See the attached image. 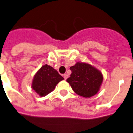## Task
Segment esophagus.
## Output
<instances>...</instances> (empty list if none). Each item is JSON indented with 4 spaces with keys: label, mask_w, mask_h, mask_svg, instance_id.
I'll return each mask as SVG.
<instances>
[{
    "label": "esophagus",
    "mask_w": 133,
    "mask_h": 133,
    "mask_svg": "<svg viewBox=\"0 0 133 133\" xmlns=\"http://www.w3.org/2000/svg\"><path fill=\"white\" fill-rule=\"evenodd\" d=\"M63 78H64V79H66L67 78H68V76L66 74H63Z\"/></svg>",
    "instance_id": "esophagus-1"
}]
</instances>
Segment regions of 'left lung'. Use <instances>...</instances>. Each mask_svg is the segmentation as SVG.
<instances>
[{"mask_svg": "<svg viewBox=\"0 0 133 133\" xmlns=\"http://www.w3.org/2000/svg\"><path fill=\"white\" fill-rule=\"evenodd\" d=\"M71 74L67 82L78 95L90 98L98 93L103 76L96 68L88 63L77 62L70 67Z\"/></svg>", "mask_w": 133, "mask_h": 133, "instance_id": "8db88e82", "label": "left lung"}]
</instances>
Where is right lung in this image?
<instances>
[{
  "label": "right lung",
  "mask_w": 133,
  "mask_h": 133,
  "mask_svg": "<svg viewBox=\"0 0 133 133\" xmlns=\"http://www.w3.org/2000/svg\"><path fill=\"white\" fill-rule=\"evenodd\" d=\"M63 78L57 70L47 64L43 65L35 75L32 88L40 96H45L55 89V86Z\"/></svg>",
  "instance_id": "add662e5"
}]
</instances>
